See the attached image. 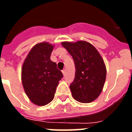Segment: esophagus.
<instances>
[{"label":"esophagus","mask_w":132,"mask_h":132,"mask_svg":"<svg viewBox=\"0 0 132 132\" xmlns=\"http://www.w3.org/2000/svg\"><path fill=\"white\" fill-rule=\"evenodd\" d=\"M62 73H63V75L64 76L65 75V74H66V71H65V69H63L62 71Z\"/></svg>","instance_id":"1"}]
</instances>
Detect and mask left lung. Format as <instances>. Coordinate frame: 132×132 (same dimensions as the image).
I'll list each match as a JSON object with an SVG mask.
<instances>
[{
    "label": "left lung",
    "instance_id": "obj_1",
    "mask_svg": "<svg viewBox=\"0 0 132 132\" xmlns=\"http://www.w3.org/2000/svg\"><path fill=\"white\" fill-rule=\"evenodd\" d=\"M61 45L72 56L75 76L70 85L72 96L77 101L89 103L97 98L105 82L106 69L95 47L85 41L64 42Z\"/></svg>",
    "mask_w": 132,
    "mask_h": 132
}]
</instances>
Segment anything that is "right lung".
Instances as JSON below:
<instances>
[{"label":"right lung","instance_id":"add662e5","mask_svg":"<svg viewBox=\"0 0 132 132\" xmlns=\"http://www.w3.org/2000/svg\"><path fill=\"white\" fill-rule=\"evenodd\" d=\"M53 45L42 42L34 45L22 68V82L26 94L38 106H45L54 98L56 88L63 75L50 59Z\"/></svg>","mask_w":132,"mask_h":132}]
</instances>
